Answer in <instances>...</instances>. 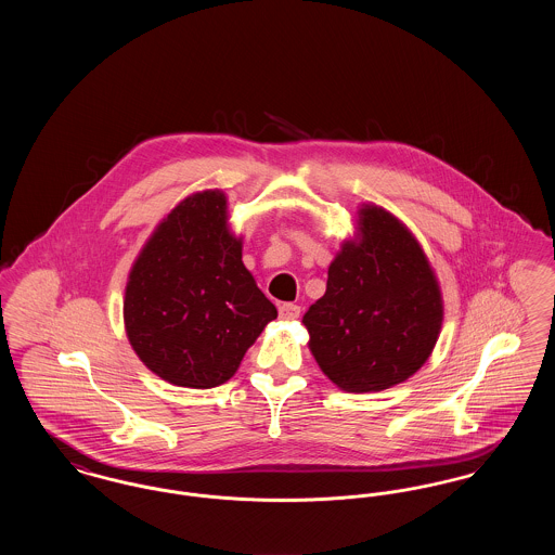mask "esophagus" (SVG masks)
<instances>
[{"label":"esophagus","instance_id":"34e87169","mask_svg":"<svg viewBox=\"0 0 555 555\" xmlns=\"http://www.w3.org/2000/svg\"><path fill=\"white\" fill-rule=\"evenodd\" d=\"M299 314H301V310L295 304H283L279 308V317L283 318V320H295V318H299Z\"/></svg>","mask_w":555,"mask_h":555}]
</instances>
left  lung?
Returning <instances> with one entry per match:
<instances>
[{"mask_svg":"<svg viewBox=\"0 0 555 555\" xmlns=\"http://www.w3.org/2000/svg\"><path fill=\"white\" fill-rule=\"evenodd\" d=\"M320 370L347 393L396 387L423 369L443 326V293L414 233L376 204L328 266L304 317Z\"/></svg>","mask_w":555,"mask_h":555,"instance_id":"left-lung-1","label":"left lung"}]
</instances>
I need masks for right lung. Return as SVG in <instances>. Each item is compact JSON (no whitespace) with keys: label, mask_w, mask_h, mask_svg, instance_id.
<instances>
[{"label":"right lung","mask_w":555,"mask_h":555,"mask_svg":"<svg viewBox=\"0 0 555 555\" xmlns=\"http://www.w3.org/2000/svg\"><path fill=\"white\" fill-rule=\"evenodd\" d=\"M241 256L224 191L204 189L168 211L134 258L122 304L127 339L166 383H227L276 318Z\"/></svg>","instance_id":"add662e5"}]
</instances>
